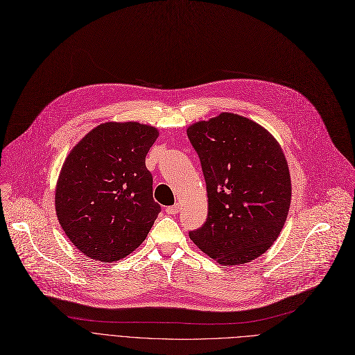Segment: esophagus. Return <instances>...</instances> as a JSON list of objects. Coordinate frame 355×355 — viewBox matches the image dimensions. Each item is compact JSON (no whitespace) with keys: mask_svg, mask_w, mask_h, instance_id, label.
<instances>
[{"mask_svg":"<svg viewBox=\"0 0 355 355\" xmlns=\"http://www.w3.org/2000/svg\"><path fill=\"white\" fill-rule=\"evenodd\" d=\"M179 210H180L179 205H173V206L166 207V213H168V214H176V213H179Z\"/></svg>","mask_w":355,"mask_h":355,"instance_id":"obj_1","label":"esophagus"}]
</instances>
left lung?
<instances>
[{
    "label": "left lung",
    "mask_w": 355,
    "mask_h": 355,
    "mask_svg": "<svg viewBox=\"0 0 355 355\" xmlns=\"http://www.w3.org/2000/svg\"><path fill=\"white\" fill-rule=\"evenodd\" d=\"M207 190V219L189 236L223 266L249 263L275 243L291 202L284 152L254 121L222 112L187 128Z\"/></svg>",
    "instance_id": "1"
}]
</instances>
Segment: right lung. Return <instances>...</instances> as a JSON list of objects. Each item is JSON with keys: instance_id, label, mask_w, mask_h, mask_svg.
I'll list each match as a JSON object with an SVG mask.
<instances>
[{"instance_id": "right-lung-1", "label": "right lung", "mask_w": 355, "mask_h": 355, "mask_svg": "<svg viewBox=\"0 0 355 355\" xmlns=\"http://www.w3.org/2000/svg\"><path fill=\"white\" fill-rule=\"evenodd\" d=\"M159 130L139 122H106L67 156L55 189L60 225L73 246L103 263L138 249L160 211L145 157Z\"/></svg>"}]
</instances>
